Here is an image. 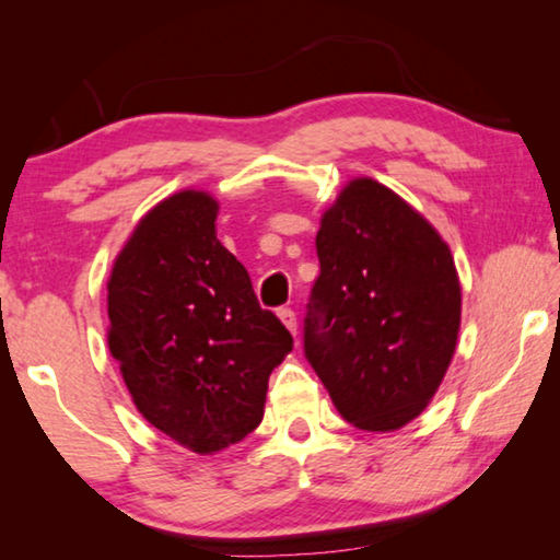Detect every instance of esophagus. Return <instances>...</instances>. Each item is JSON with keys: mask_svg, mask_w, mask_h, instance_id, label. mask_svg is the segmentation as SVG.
Returning <instances> with one entry per match:
<instances>
[{"mask_svg": "<svg viewBox=\"0 0 560 560\" xmlns=\"http://www.w3.org/2000/svg\"><path fill=\"white\" fill-rule=\"evenodd\" d=\"M279 318H281V324L287 326L293 336H296V314H293L291 308H279Z\"/></svg>", "mask_w": 560, "mask_h": 560, "instance_id": "1", "label": "esophagus"}]
</instances>
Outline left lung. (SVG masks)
I'll list each match as a JSON object with an SVG mask.
<instances>
[{
    "label": "left lung",
    "mask_w": 560,
    "mask_h": 560,
    "mask_svg": "<svg viewBox=\"0 0 560 560\" xmlns=\"http://www.w3.org/2000/svg\"><path fill=\"white\" fill-rule=\"evenodd\" d=\"M320 273L303 348L343 420L395 432L422 415L457 350L462 287L424 217L373 177H355L320 217Z\"/></svg>",
    "instance_id": "1"
}]
</instances>
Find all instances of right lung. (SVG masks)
Here are the masks:
<instances>
[{
    "label": "right lung",
    "instance_id": "1",
    "mask_svg": "<svg viewBox=\"0 0 560 560\" xmlns=\"http://www.w3.org/2000/svg\"><path fill=\"white\" fill-rule=\"evenodd\" d=\"M220 202L179 189L118 252L108 279V348L145 420L197 454L259 428L269 375L293 338L217 240Z\"/></svg>",
    "mask_w": 560,
    "mask_h": 560
}]
</instances>
